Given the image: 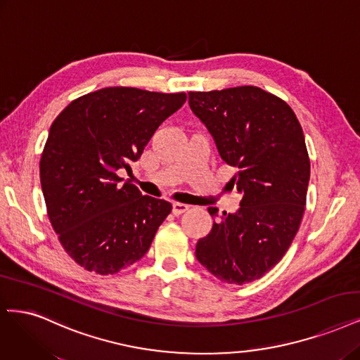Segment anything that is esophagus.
Returning a JSON list of instances; mask_svg holds the SVG:
<instances>
[{
	"instance_id": "34e87169",
	"label": "esophagus",
	"mask_w": 360,
	"mask_h": 360,
	"mask_svg": "<svg viewBox=\"0 0 360 360\" xmlns=\"http://www.w3.org/2000/svg\"><path fill=\"white\" fill-rule=\"evenodd\" d=\"M188 210H189V205H186V204H181V202L172 204V213H174L176 216L183 214L184 212H188Z\"/></svg>"
}]
</instances>
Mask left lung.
I'll return each instance as SVG.
<instances>
[{"mask_svg": "<svg viewBox=\"0 0 360 360\" xmlns=\"http://www.w3.org/2000/svg\"><path fill=\"white\" fill-rule=\"evenodd\" d=\"M189 105L237 169L231 183L243 193L238 212L223 213L198 241L196 259L221 281L250 283L280 262L301 225L309 181L301 123L281 98L256 86L189 92Z\"/></svg>", "mask_w": 360, "mask_h": 360, "instance_id": "left-lung-1", "label": "left lung"}]
</instances>
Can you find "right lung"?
I'll list each match as a JSON object with an SVG mask.
<instances>
[{
    "label": "right lung",
    "instance_id": "1",
    "mask_svg": "<svg viewBox=\"0 0 360 360\" xmlns=\"http://www.w3.org/2000/svg\"><path fill=\"white\" fill-rule=\"evenodd\" d=\"M186 94L104 88L71 101L53 120L40 159L47 214L72 260L116 274L140 260L172 205L141 195L117 169H131Z\"/></svg>",
    "mask_w": 360,
    "mask_h": 360
}]
</instances>
